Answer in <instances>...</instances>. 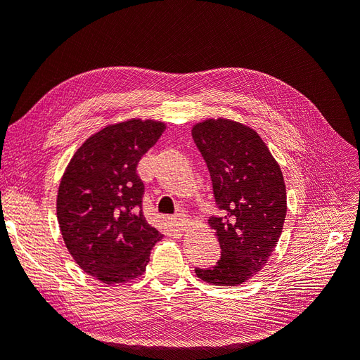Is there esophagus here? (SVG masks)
Wrapping results in <instances>:
<instances>
[{
	"label": "esophagus",
	"instance_id": "34e87169",
	"mask_svg": "<svg viewBox=\"0 0 360 360\" xmlns=\"http://www.w3.org/2000/svg\"><path fill=\"white\" fill-rule=\"evenodd\" d=\"M172 224L176 225L179 230H184V228H188V225H189V219H188L186 214L179 213V214L172 217Z\"/></svg>",
	"mask_w": 360,
	"mask_h": 360
}]
</instances>
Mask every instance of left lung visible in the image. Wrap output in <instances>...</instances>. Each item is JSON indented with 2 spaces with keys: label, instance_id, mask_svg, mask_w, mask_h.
<instances>
[{
  "label": "left lung",
  "instance_id": "obj_1",
  "mask_svg": "<svg viewBox=\"0 0 360 360\" xmlns=\"http://www.w3.org/2000/svg\"><path fill=\"white\" fill-rule=\"evenodd\" d=\"M192 138L221 210L209 219L221 258L195 274L212 285H240L264 267L278 245L287 214L284 177L264 141L248 126L210 118L193 126Z\"/></svg>",
  "mask_w": 360,
  "mask_h": 360
}]
</instances>
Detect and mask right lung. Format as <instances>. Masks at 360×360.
<instances>
[{"label": "right lung", "mask_w": 360, "mask_h": 360, "mask_svg": "<svg viewBox=\"0 0 360 360\" xmlns=\"http://www.w3.org/2000/svg\"><path fill=\"white\" fill-rule=\"evenodd\" d=\"M165 124L129 120L90 136L73 155L57 197L60 230L78 266L103 284L143 275L162 234L143 212L139 159Z\"/></svg>", "instance_id": "1"}]
</instances>
